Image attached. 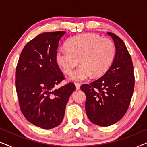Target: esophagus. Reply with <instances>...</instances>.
I'll use <instances>...</instances> for the list:
<instances>
[{"instance_id": "34e87169", "label": "esophagus", "mask_w": 147, "mask_h": 147, "mask_svg": "<svg viewBox=\"0 0 147 147\" xmlns=\"http://www.w3.org/2000/svg\"><path fill=\"white\" fill-rule=\"evenodd\" d=\"M75 86L76 90H79L80 88V84L79 83H75Z\"/></svg>"}]
</instances>
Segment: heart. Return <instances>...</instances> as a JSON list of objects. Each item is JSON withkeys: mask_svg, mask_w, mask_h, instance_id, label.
I'll use <instances>...</instances> for the list:
<instances>
[{"mask_svg": "<svg viewBox=\"0 0 147 147\" xmlns=\"http://www.w3.org/2000/svg\"><path fill=\"white\" fill-rule=\"evenodd\" d=\"M66 48L58 49L55 61L65 74H69L78 63L69 78L84 81L93 75L101 77L109 69L116 55L115 44L111 39L95 33H84L68 39Z\"/></svg>", "mask_w": 147, "mask_h": 147, "instance_id": "obj_1", "label": "heart"}]
</instances>
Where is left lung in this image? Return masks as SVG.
Masks as SVG:
<instances>
[{"label": "left lung", "instance_id": "obj_1", "mask_svg": "<svg viewBox=\"0 0 147 147\" xmlns=\"http://www.w3.org/2000/svg\"><path fill=\"white\" fill-rule=\"evenodd\" d=\"M116 46V55L109 69L97 80L81 86L86 96V112L94 124L108 126L124 116L133 94L134 75L131 57L123 41L108 32Z\"/></svg>", "mask_w": 147, "mask_h": 147}]
</instances>
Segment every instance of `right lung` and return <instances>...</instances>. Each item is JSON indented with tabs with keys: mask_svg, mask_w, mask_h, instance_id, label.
Returning <instances> with one entry per match:
<instances>
[{
	"mask_svg": "<svg viewBox=\"0 0 147 147\" xmlns=\"http://www.w3.org/2000/svg\"><path fill=\"white\" fill-rule=\"evenodd\" d=\"M65 33L39 34L24 47L16 68V90L22 113L43 129L61 123L66 104L76 90L71 82L54 88L65 78L55 61V53Z\"/></svg>",
	"mask_w": 147,
	"mask_h": 147,
	"instance_id": "add662e5",
	"label": "right lung"
}]
</instances>
